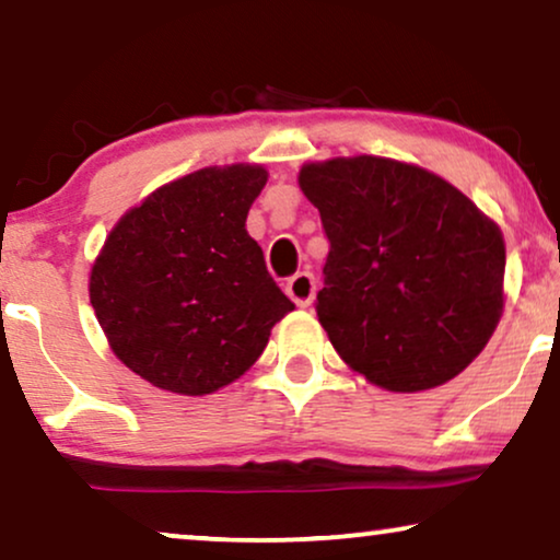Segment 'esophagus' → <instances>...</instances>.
Instances as JSON below:
<instances>
[{"instance_id":"1","label":"esophagus","mask_w":560,"mask_h":560,"mask_svg":"<svg viewBox=\"0 0 560 560\" xmlns=\"http://www.w3.org/2000/svg\"><path fill=\"white\" fill-rule=\"evenodd\" d=\"M285 293L298 308H305L316 295V280H313L311 272H298L285 282Z\"/></svg>"}]
</instances>
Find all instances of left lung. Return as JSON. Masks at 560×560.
Returning a JSON list of instances; mask_svg holds the SVG:
<instances>
[{
  "label": "left lung",
  "instance_id": "left-lung-1",
  "mask_svg": "<svg viewBox=\"0 0 560 560\" xmlns=\"http://www.w3.org/2000/svg\"><path fill=\"white\" fill-rule=\"evenodd\" d=\"M298 186L331 242L316 313L343 362L389 393L464 372L502 316L500 226L441 175L400 160L305 163Z\"/></svg>",
  "mask_w": 560,
  "mask_h": 560
}]
</instances>
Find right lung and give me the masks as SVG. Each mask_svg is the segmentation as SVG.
<instances>
[{
    "label": "right lung",
    "mask_w": 560,
    "mask_h": 560,
    "mask_svg": "<svg viewBox=\"0 0 560 560\" xmlns=\"http://www.w3.org/2000/svg\"><path fill=\"white\" fill-rule=\"evenodd\" d=\"M265 183L262 165L201 167L152 190L106 236L91 305L119 362L150 385L217 393L257 362L295 308L247 234Z\"/></svg>",
    "instance_id": "add662e5"
}]
</instances>
